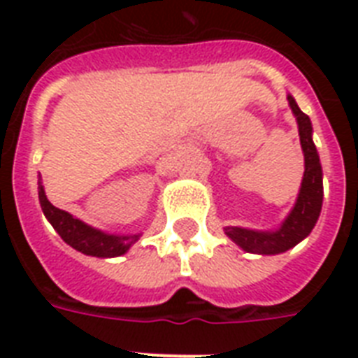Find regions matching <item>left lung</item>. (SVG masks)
I'll return each mask as SVG.
<instances>
[{
    "instance_id": "left-lung-1",
    "label": "left lung",
    "mask_w": 358,
    "mask_h": 358,
    "mask_svg": "<svg viewBox=\"0 0 358 358\" xmlns=\"http://www.w3.org/2000/svg\"><path fill=\"white\" fill-rule=\"evenodd\" d=\"M289 108L294 111L297 126H299V139L305 154V174L301 182L299 196L295 202L294 210L284 219L280 229L277 230H249L239 227H227L224 234L229 236L236 245L247 252L255 255H278L284 250L292 249L310 234L316 227V221L322 212L323 202V173L316 145L312 141V124L295 103V100L288 94Z\"/></svg>"
}]
</instances>
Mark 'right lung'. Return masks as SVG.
Masks as SVG:
<instances>
[{
    "label": "right lung",
    "mask_w": 358,
    "mask_h": 358,
    "mask_svg": "<svg viewBox=\"0 0 358 358\" xmlns=\"http://www.w3.org/2000/svg\"><path fill=\"white\" fill-rule=\"evenodd\" d=\"M38 201H41L42 212L52 227L57 230V234L63 238L64 243H69L72 249L80 250L87 256H98V258H115L124 255L131 245L139 239L141 234H106L102 230H96L85 224L74 215H70L64 210H59L46 199L42 182L38 178Z\"/></svg>",
    "instance_id": "1"
}]
</instances>
